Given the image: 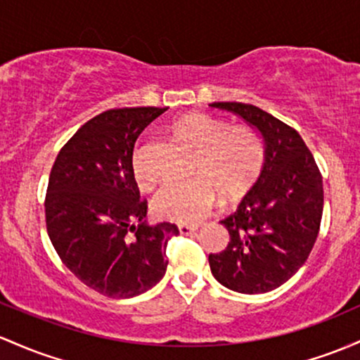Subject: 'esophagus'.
<instances>
[{
    "instance_id": "esophagus-1",
    "label": "esophagus",
    "mask_w": 360,
    "mask_h": 360,
    "mask_svg": "<svg viewBox=\"0 0 360 360\" xmlns=\"http://www.w3.org/2000/svg\"><path fill=\"white\" fill-rule=\"evenodd\" d=\"M179 234L181 236H189V234H193V232L195 231H198V225H179Z\"/></svg>"
}]
</instances>
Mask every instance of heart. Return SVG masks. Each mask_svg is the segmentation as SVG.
<instances>
[{
	"mask_svg": "<svg viewBox=\"0 0 360 360\" xmlns=\"http://www.w3.org/2000/svg\"><path fill=\"white\" fill-rule=\"evenodd\" d=\"M171 133L195 150L193 174L184 183L164 186L153 198L157 217L177 224H198L215 205L217 193L224 201H236L255 186L263 169L259 138L246 126H229L212 114L191 110L171 124ZM133 176L141 189H152L155 176L143 162L138 147L131 159Z\"/></svg>",
	"mask_w": 360,
	"mask_h": 360,
	"instance_id": "b5f03b06",
	"label": "heart"
}]
</instances>
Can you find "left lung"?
Segmentation results:
<instances>
[{
    "instance_id": "8db88e82",
    "label": "left lung",
    "mask_w": 360,
    "mask_h": 360,
    "mask_svg": "<svg viewBox=\"0 0 360 360\" xmlns=\"http://www.w3.org/2000/svg\"><path fill=\"white\" fill-rule=\"evenodd\" d=\"M255 126L264 165L239 208L224 219L231 240L208 256L212 275L227 289L263 294L285 283L306 263L323 217V177L313 153L289 124L243 102H213Z\"/></svg>"
}]
</instances>
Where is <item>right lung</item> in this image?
<instances>
[{"mask_svg":"<svg viewBox=\"0 0 360 360\" xmlns=\"http://www.w3.org/2000/svg\"><path fill=\"white\" fill-rule=\"evenodd\" d=\"M167 108L109 109L86 121L59 150L46 193V227L65 266L98 294L128 299L167 270L174 224L150 227L133 176L136 138ZM138 223V226L134 224Z\"/></svg>","mask_w":360,"mask_h":360,"instance_id":"add662e5","label":"right lung"}]
</instances>
